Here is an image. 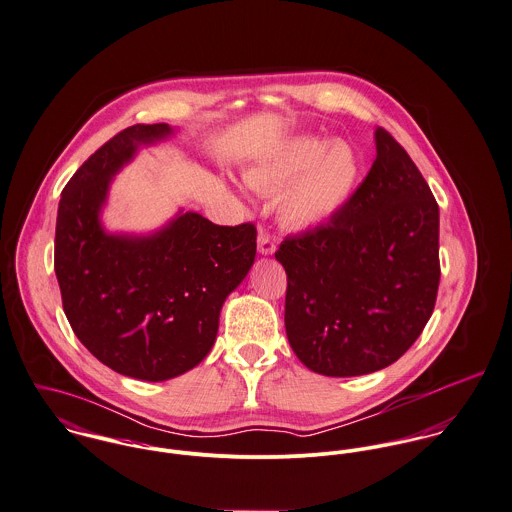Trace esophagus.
Masks as SVG:
<instances>
[{"label": "esophagus", "instance_id": "esophagus-1", "mask_svg": "<svg viewBox=\"0 0 512 512\" xmlns=\"http://www.w3.org/2000/svg\"><path fill=\"white\" fill-rule=\"evenodd\" d=\"M257 249H259V253H261V255H273V253H275V249H277V245H275L273 237H271L265 229H261V231H259V237H257Z\"/></svg>", "mask_w": 512, "mask_h": 512}]
</instances>
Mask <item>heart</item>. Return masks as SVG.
<instances>
[{"mask_svg":"<svg viewBox=\"0 0 512 512\" xmlns=\"http://www.w3.org/2000/svg\"><path fill=\"white\" fill-rule=\"evenodd\" d=\"M359 174L357 155L345 141L298 135L251 167L245 180L261 192H281L275 212L290 229H310L330 220L351 196Z\"/></svg>","mask_w":512,"mask_h":512,"instance_id":"obj_1","label":"heart"}]
</instances>
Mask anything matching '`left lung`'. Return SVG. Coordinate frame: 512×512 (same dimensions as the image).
Wrapping results in <instances>:
<instances>
[{
  "label": "left lung",
  "instance_id": "obj_1",
  "mask_svg": "<svg viewBox=\"0 0 512 512\" xmlns=\"http://www.w3.org/2000/svg\"><path fill=\"white\" fill-rule=\"evenodd\" d=\"M328 224L286 237L284 326L296 357L326 377L395 363L428 324L440 284V210L395 137Z\"/></svg>",
  "mask_w": 512,
  "mask_h": 512
}]
</instances>
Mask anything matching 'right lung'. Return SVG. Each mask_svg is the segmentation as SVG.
<instances>
[{
    "label": "right lung",
    "instance_id": "add662e5",
    "mask_svg": "<svg viewBox=\"0 0 512 512\" xmlns=\"http://www.w3.org/2000/svg\"><path fill=\"white\" fill-rule=\"evenodd\" d=\"M169 135L167 123H137L102 145L64 186L55 235L62 308L76 338L115 373L153 383L210 353L220 310L257 251L253 224L216 226L196 212L141 237L102 228L115 172L139 145Z\"/></svg>",
    "mask_w": 512,
    "mask_h": 512
}]
</instances>
